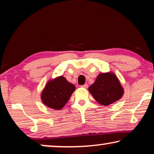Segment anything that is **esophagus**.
Masks as SVG:
<instances>
[{"label": "esophagus", "instance_id": "esophagus-1", "mask_svg": "<svg viewBox=\"0 0 154 154\" xmlns=\"http://www.w3.org/2000/svg\"><path fill=\"white\" fill-rule=\"evenodd\" d=\"M81 88H86V89H87V88H88V84H85V85H81Z\"/></svg>", "mask_w": 154, "mask_h": 154}]
</instances>
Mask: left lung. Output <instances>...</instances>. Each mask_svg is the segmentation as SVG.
Here are the masks:
<instances>
[{
    "mask_svg": "<svg viewBox=\"0 0 154 154\" xmlns=\"http://www.w3.org/2000/svg\"><path fill=\"white\" fill-rule=\"evenodd\" d=\"M88 90L102 106H108L117 102L124 94V89L119 78L111 71L100 73Z\"/></svg>",
    "mask_w": 154,
    "mask_h": 154,
    "instance_id": "1",
    "label": "left lung"
}]
</instances>
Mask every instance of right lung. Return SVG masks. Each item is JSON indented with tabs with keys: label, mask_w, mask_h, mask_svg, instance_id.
Here are the masks:
<instances>
[{
	"label": "right lung",
	"mask_w": 154,
	"mask_h": 154,
	"mask_svg": "<svg viewBox=\"0 0 154 154\" xmlns=\"http://www.w3.org/2000/svg\"><path fill=\"white\" fill-rule=\"evenodd\" d=\"M75 87L62 75L50 79L41 93L43 104L54 110H60L68 102Z\"/></svg>",
	"instance_id": "right-lung-1"
}]
</instances>
